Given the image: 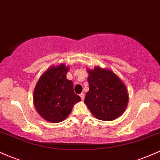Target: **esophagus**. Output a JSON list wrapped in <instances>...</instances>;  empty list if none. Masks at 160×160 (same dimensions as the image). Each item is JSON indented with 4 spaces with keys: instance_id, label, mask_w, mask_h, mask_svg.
<instances>
[{
    "instance_id": "obj_1",
    "label": "esophagus",
    "mask_w": 160,
    "mask_h": 160,
    "mask_svg": "<svg viewBox=\"0 0 160 160\" xmlns=\"http://www.w3.org/2000/svg\"><path fill=\"white\" fill-rule=\"evenodd\" d=\"M79 96H80L81 99H82V100H83L84 99H85V94H83V93H81V94H80V95H79Z\"/></svg>"
}]
</instances>
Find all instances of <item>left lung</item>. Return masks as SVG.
<instances>
[{
  "label": "left lung",
  "instance_id": "8db88e82",
  "mask_svg": "<svg viewBox=\"0 0 160 160\" xmlns=\"http://www.w3.org/2000/svg\"><path fill=\"white\" fill-rule=\"evenodd\" d=\"M89 91L85 103L97 119L112 121L122 114L128 101L126 88L112 71L95 67L88 70Z\"/></svg>",
  "mask_w": 160,
  "mask_h": 160
}]
</instances>
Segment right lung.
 I'll return each instance as SVG.
<instances>
[{
	"label": "right lung",
	"instance_id": "add662e5",
	"mask_svg": "<svg viewBox=\"0 0 160 160\" xmlns=\"http://www.w3.org/2000/svg\"><path fill=\"white\" fill-rule=\"evenodd\" d=\"M69 68L64 64L52 66L41 76L34 91L38 112L47 121L57 123L70 114L73 105L81 98L73 91L72 81L66 78Z\"/></svg>",
	"mask_w": 160,
	"mask_h": 160
}]
</instances>
